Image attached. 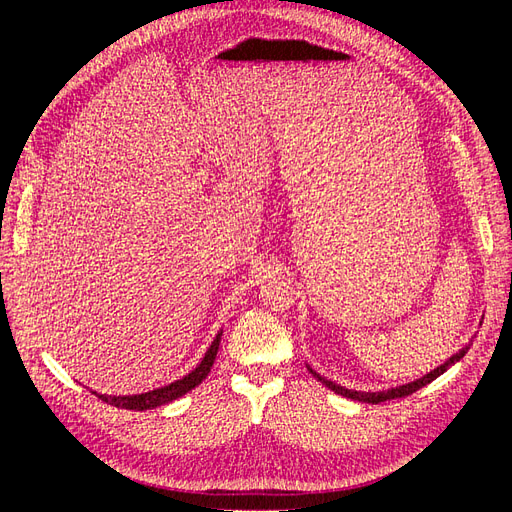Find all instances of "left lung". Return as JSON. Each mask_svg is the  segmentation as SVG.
Here are the masks:
<instances>
[{"mask_svg": "<svg viewBox=\"0 0 512 512\" xmlns=\"http://www.w3.org/2000/svg\"><path fill=\"white\" fill-rule=\"evenodd\" d=\"M466 350H468V348H463V350H459L457 354H453L451 359H448L444 365H440L438 369H433L431 374H427V376H423V378H418V380H414V382H408V384H404V386H397V389L380 391V393H361V391H350V389H344V386H339V384H335V382H331V380H327V378L318 376L314 369H309V371H312V374H314V376H316L324 386H329V389H331V391H335L337 395H344V397L354 399V401H365V404H382V401L399 399V397H408V395L416 393L418 389H423V386H427L429 382H433V380H436L438 376H442L448 367L455 365V363L461 359V356L466 354Z\"/></svg>", "mask_w": 512, "mask_h": 512, "instance_id": "1", "label": "left lung"}]
</instances>
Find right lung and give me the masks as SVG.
Returning <instances> with one entry per match:
<instances>
[{
	"mask_svg": "<svg viewBox=\"0 0 512 512\" xmlns=\"http://www.w3.org/2000/svg\"><path fill=\"white\" fill-rule=\"evenodd\" d=\"M220 339H222V333H218V337L213 339L211 348L207 350L205 359L200 361V365L192 371V374H188L185 378L168 384V386H162V389H156V391H149V393H141V395H126V397H113V395H98L102 401H106V404H111L115 408H126V410H151V408H158V406H164L168 404V401H173L181 395H185L188 391H192L194 386H198L200 382H203L207 378V374L213 367V361H215V354H218V348H220Z\"/></svg>",
	"mask_w": 512,
	"mask_h": 512,
	"instance_id": "add662e5",
	"label": "right lung"
}]
</instances>
